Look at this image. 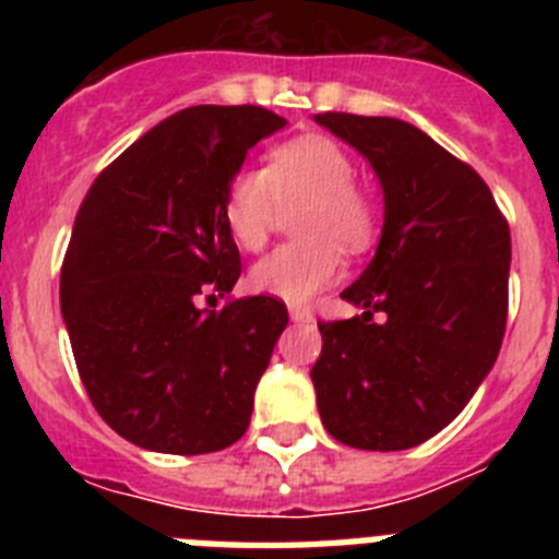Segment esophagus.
<instances>
[{
	"instance_id": "obj_1",
	"label": "esophagus",
	"mask_w": 559,
	"mask_h": 559,
	"mask_svg": "<svg viewBox=\"0 0 559 559\" xmlns=\"http://www.w3.org/2000/svg\"><path fill=\"white\" fill-rule=\"evenodd\" d=\"M288 316H290V322H296V324L313 322V313H310L308 308H296V305H290V308H288Z\"/></svg>"
}]
</instances>
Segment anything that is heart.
<instances>
[{"mask_svg": "<svg viewBox=\"0 0 559 559\" xmlns=\"http://www.w3.org/2000/svg\"><path fill=\"white\" fill-rule=\"evenodd\" d=\"M349 151L322 133L276 145L265 170H237L224 190L221 218L243 251L263 249L280 210L305 204L294 229L302 240L254 263L249 285L280 302L302 305L338 274V249L358 254L374 237V204L355 185Z\"/></svg>", "mask_w": 559, "mask_h": 559, "instance_id": "heart-1", "label": "heart"}]
</instances>
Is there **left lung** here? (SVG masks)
<instances>
[{
    "instance_id": "obj_1",
    "label": "left lung",
    "mask_w": 559,
    "mask_h": 559,
    "mask_svg": "<svg viewBox=\"0 0 559 559\" xmlns=\"http://www.w3.org/2000/svg\"><path fill=\"white\" fill-rule=\"evenodd\" d=\"M372 165L383 229L341 299L364 308L322 322L310 369L330 437L406 451L439 433L490 374L507 328L510 226L471 165L394 117L316 114ZM372 312L388 319L378 325Z\"/></svg>"
}]
</instances>
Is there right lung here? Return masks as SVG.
<instances>
[{
    "label": "right lung",
    "mask_w": 559,
    "mask_h": 559,
    "mask_svg": "<svg viewBox=\"0 0 559 559\" xmlns=\"http://www.w3.org/2000/svg\"><path fill=\"white\" fill-rule=\"evenodd\" d=\"M288 122L260 106H192L142 133L88 187L61 269V313L92 406L122 439L199 456L243 437L288 310L235 288L221 218L229 179ZM212 299V296H210Z\"/></svg>",
    "instance_id": "add662e5"
}]
</instances>
